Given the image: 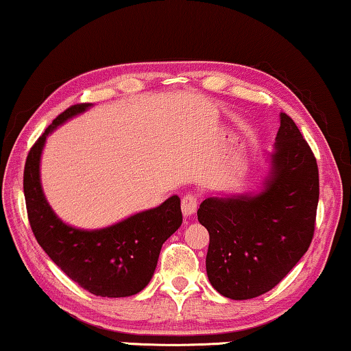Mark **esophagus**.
<instances>
[{"label": "esophagus", "instance_id": "34e87169", "mask_svg": "<svg viewBox=\"0 0 351 351\" xmlns=\"http://www.w3.org/2000/svg\"><path fill=\"white\" fill-rule=\"evenodd\" d=\"M197 196L193 193H188L182 197V212L185 217H191L197 210Z\"/></svg>", "mask_w": 351, "mask_h": 351}]
</instances>
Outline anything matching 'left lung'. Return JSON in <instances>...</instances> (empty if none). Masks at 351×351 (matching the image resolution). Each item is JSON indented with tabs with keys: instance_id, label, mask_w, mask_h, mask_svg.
<instances>
[{
	"instance_id": "1",
	"label": "left lung",
	"mask_w": 351,
	"mask_h": 351,
	"mask_svg": "<svg viewBox=\"0 0 351 351\" xmlns=\"http://www.w3.org/2000/svg\"><path fill=\"white\" fill-rule=\"evenodd\" d=\"M273 171L257 196L207 197L197 219L208 230L210 284L230 300L267 293L309 250L319 206V168L292 117L281 112Z\"/></svg>"
}]
</instances>
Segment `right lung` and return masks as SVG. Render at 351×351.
Returning a JSON list of instances; mask_svg holds the SVG:
<instances>
[{"mask_svg":"<svg viewBox=\"0 0 351 351\" xmlns=\"http://www.w3.org/2000/svg\"><path fill=\"white\" fill-rule=\"evenodd\" d=\"M89 106L90 104H78L67 108L32 144L23 172L26 212L37 243L80 287L108 298L132 296L149 284L161 246L180 228V199L172 196L157 208L100 230L70 228L56 217L40 186L42 147L48 133L59 123Z\"/></svg>","mask_w":351,"mask_h":351,"instance_id":"obj_1","label":"right lung"}]
</instances>
